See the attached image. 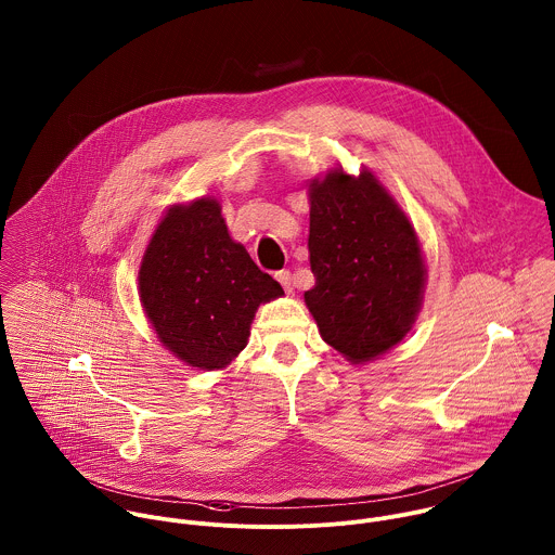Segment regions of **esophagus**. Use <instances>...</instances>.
Segmentation results:
<instances>
[{
    "label": "esophagus",
    "instance_id": "1",
    "mask_svg": "<svg viewBox=\"0 0 555 555\" xmlns=\"http://www.w3.org/2000/svg\"><path fill=\"white\" fill-rule=\"evenodd\" d=\"M276 281L283 285V289H285L287 294H292V289H294V279H292V272H289V270L276 272Z\"/></svg>",
    "mask_w": 555,
    "mask_h": 555
}]
</instances>
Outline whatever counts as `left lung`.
Returning a JSON list of instances; mask_svg holds the SVG:
<instances>
[{
	"mask_svg": "<svg viewBox=\"0 0 555 555\" xmlns=\"http://www.w3.org/2000/svg\"><path fill=\"white\" fill-rule=\"evenodd\" d=\"M309 261L305 302L322 339L350 363L398 346L424 300L426 266L417 233L383 183L333 168L309 183Z\"/></svg>",
	"mask_w": 555,
	"mask_h": 555,
	"instance_id": "obj_1",
	"label": "left lung"
}]
</instances>
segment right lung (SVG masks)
<instances>
[{"mask_svg":"<svg viewBox=\"0 0 555 555\" xmlns=\"http://www.w3.org/2000/svg\"><path fill=\"white\" fill-rule=\"evenodd\" d=\"M140 302L157 339L198 370L227 367L248 344L259 305L283 287L231 240L220 203L172 205L138 272Z\"/></svg>","mask_w":555,"mask_h":555,"instance_id":"right-lung-1","label":"right lung"}]
</instances>
